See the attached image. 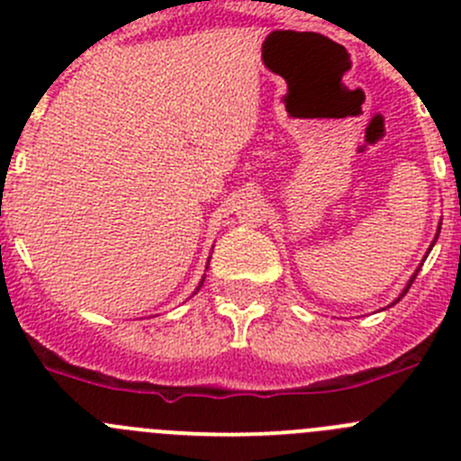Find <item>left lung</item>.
Segmentation results:
<instances>
[{"label": "left lung", "mask_w": 461, "mask_h": 461, "mask_svg": "<svg viewBox=\"0 0 461 461\" xmlns=\"http://www.w3.org/2000/svg\"><path fill=\"white\" fill-rule=\"evenodd\" d=\"M416 274H419V271H416ZM416 274H414V276H411V280H410V285H411V283H414V278H416ZM410 285H407V287H405V292H402V294H401V296H405V294H407V289H410ZM398 301H401V299H398Z\"/></svg>", "instance_id": "1"}]
</instances>
